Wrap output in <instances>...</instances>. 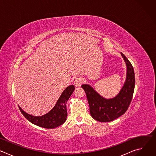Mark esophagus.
Segmentation results:
<instances>
[{
  "label": "esophagus",
  "instance_id": "obj_1",
  "mask_svg": "<svg viewBox=\"0 0 156 156\" xmlns=\"http://www.w3.org/2000/svg\"><path fill=\"white\" fill-rule=\"evenodd\" d=\"M84 78L83 77H81V76H79V77H77L76 78H75V81H74V84L76 86H80L81 85V84L84 82Z\"/></svg>",
  "mask_w": 156,
  "mask_h": 156
}]
</instances>
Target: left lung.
<instances>
[{
	"label": "left lung",
	"mask_w": 156,
	"mask_h": 156,
	"mask_svg": "<svg viewBox=\"0 0 156 156\" xmlns=\"http://www.w3.org/2000/svg\"><path fill=\"white\" fill-rule=\"evenodd\" d=\"M121 54L127 66L126 80L115 98L105 99L98 94L90 85L81 86L90 105L91 115L94 119L101 122H111L124 114L133 98L135 84L134 69L125 55L122 52Z\"/></svg>",
	"instance_id": "1"
}]
</instances>
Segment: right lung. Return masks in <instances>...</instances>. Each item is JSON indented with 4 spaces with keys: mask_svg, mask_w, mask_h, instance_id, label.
<instances>
[{
    "mask_svg": "<svg viewBox=\"0 0 156 156\" xmlns=\"http://www.w3.org/2000/svg\"><path fill=\"white\" fill-rule=\"evenodd\" d=\"M75 90L74 85H70L62 93L54 107L49 112L41 117H34L25 112L19 106L24 117L32 123L44 128L52 129L62 125L67 117L66 104Z\"/></svg>",
    "mask_w": 156,
    "mask_h": 156,
    "instance_id": "1",
    "label": "right lung"
}]
</instances>
